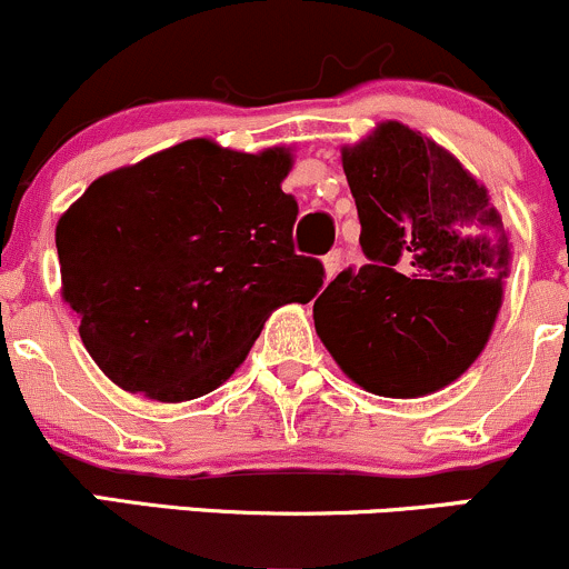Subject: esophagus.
<instances>
[{
  "instance_id": "esophagus-1",
  "label": "esophagus",
  "mask_w": 569,
  "mask_h": 569,
  "mask_svg": "<svg viewBox=\"0 0 569 569\" xmlns=\"http://www.w3.org/2000/svg\"><path fill=\"white\" fill-rule=\"evenodd\" d=\"M339 272V251H331L323 257V276L326 280H331Z\"/></svg>"
}]
</instances>
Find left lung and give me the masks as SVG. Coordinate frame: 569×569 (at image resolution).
Returning <instances> with one entry per match:
<instances>
[{
	"label": "left lung",
	"mask_w": 569,
	"mask_h": 569,
	"mask_svg": "<svg viewBox=\"0 0 569 569\" xmlns=\"http://www.w3.org/2000/svg\"><path fill=\"white\" fill-rule=\"evenodd\" d=\"M342 168L369 264L339 272L316 299L318 337L369 393H436L489 342L511 238L489 189L403 122L345 143Z\"/></svg>",
	"instance_id": "left-lung-1"
}]
</instances>
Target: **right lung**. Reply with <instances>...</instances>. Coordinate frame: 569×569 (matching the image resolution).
I'll return each mask as SVG.
<instances>
[{
    "instance_id": "add662e5",
    "label": "right lung",
    "mask_w": 569,
    "mask_h": 569,
    "mask_svg": "<svg viewBox=\"0 0 569 569\" xmlns=\"http://www.w3.org/2000/svg\"><path fill=\"white\" fill-rule=\"evenodd\" d=\"M291 149L189 139L103 173L58 219L61 297L84 350L128 393L192 401L234 375L280 305L323 264L291 243Z\"/></svg>"
}]
</instances>
